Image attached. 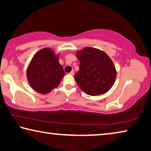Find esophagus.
I'll return each mask as SVG.
<instances>
[{
  "mask_svg": "<svg viewBox=\"0 0 151 151\" xmlns=\"http://www.w3.org/2000/svg\"><path fill=\"white\" fill-rule=\"evenodd\" d=\"M69 74H70V75H74V70H72V71H71V72H70V73Z\"/></svg>",
  "mask_w": 151,
  "mask_h": 151,
  "instance_id": "1",
  "label": "esophagus"
}]
</instances>
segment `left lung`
I'll list each match as a JSON object with an SVG mask.
<instances>
[{"instance_id": "obj_1", "label": "left lung", "mask_w": 151, "mask_h": 151, "mask_svg": "<svg viewBox=\"0 0 151 151\" xmlns=\"http://www.w3.org/2000/svg\"><path fill=\"white\" fill-rule=\"evenodd\" d=\"M80 62L75 79L82 91L91 96L106 93L116 80V71L112 60L97 48L86 47L76 52Z\"/></svg>"}]
</instances>
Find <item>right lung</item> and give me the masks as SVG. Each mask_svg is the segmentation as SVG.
<instances>
[{"label":"right lung","instance_id":"1","mask_svg":"<svg viewBox=\"0 0 151 151\" xmlns=\"http://www.w3.org/2000/svg\"><path fill=\"white\" fill-rule=\"evenodd\" d=\"M65 75L58 56L49 48L36 53L27 70L30 86L40 94H47L57 88Z\"/></svg>","mask_w":151,"mask_h":151}]
</instances>
